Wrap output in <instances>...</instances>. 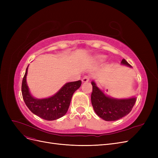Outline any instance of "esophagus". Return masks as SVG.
Here are the masks:
<instances>
[{
    "label": "esophagus",
    "mask_w": 158,
    "mask_h": 158,
    "mask_svg": "<svg viewBox=\"0 0 158 158\" xmlns=\"http://www.w3.org/2000/svg\"><path fill=\"white\" fill-rule=\"evenodd\" d=\"M82 82H88L89 81V77L88 76H85L82 78Z\"/></svg>",
    "instance_id": "1"
}]
</instances>
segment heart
Segmentation results:
<instances>
[{
	"label": "heart",
	"instance_id": "heart-1",
	"mask_svg": "<svg viewBox=\"0 0 158 158\" xmlns=\"http://www.w3.org/2000/svg\"><path fill=\"white\" fill-rule=\"evenodd\" d=\"M96 59H97L98 60L102 61V60H103L104 57H103V56H97V57H96Z\"/></svg>",
	"mask_w": 158,
	"mask_h": 158
}]
</instances>
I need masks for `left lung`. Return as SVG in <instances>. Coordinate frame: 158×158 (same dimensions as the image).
Wrapping results in <instances>:
<instances>
[{"instance_id": "obj_1", "label": "left lung", "mask_w": 158, "mask_h": 158, "mask_svg": "<svg viewBox=\"0 0 158 158\" xmlns=\"http://www.w3.org/2000/svg\"><path fill=\"white\" fill-rule=\"evenodd\" d=\"M121 63L131 66L125 59ZM92 92L91 101L94 111L98 115L107 121H113L126 116L131 111L136 98L116 99L106 96L95 84L92 82Z\"/></svg>"}]
</instances>
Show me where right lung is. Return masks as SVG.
<instances>
[{"mask_svg": "<svg viewBox=\"0 0 158 158\" xmlns=\"http://www.w3.org/2000/svg\"><path fill=\"white\" fill-rule=\"evenodd\" d=\"M27 73V68L22 80V94L28 109L33 114L47 121L56 120L64 116L68 111L73 94L80 87L82 81L66 83L53 96L38 99L33 98L29 92L26 84Z\"/></svg>", "mask_w": 158, "mask_h": 158, "instance_id": "add662e5", "label": "right lung"}]
</instances>
